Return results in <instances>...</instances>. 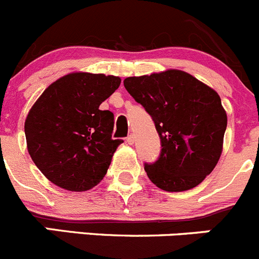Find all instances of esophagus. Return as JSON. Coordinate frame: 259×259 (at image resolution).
Returning a JSON list of instances; mask_svg holds the SVG:
<instances>
[{
	"label": "esophagus",
	"instance_id": "obj_1",
	"mask_svg": "<svg viewBox=\"0 0 259 259\" xmlns=\"http://www.w3.org/2000/svg\"><path fill=\"white\" fill-rule=\"evenodd\" d=\"M125 142H127L128 145H134V142H135V136H134V135H130V136H128L127 139H125Z\"/></svg>",
	"mask_w": 259,
	"mask_h": 259
}]
</instances>
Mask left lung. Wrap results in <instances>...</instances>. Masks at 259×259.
<instances>
[{"label":"left lung","instance_id":"1","mask_svg":"<svg viewBox=\"0 0 259 259\" xmlns=\"http://www.w3.org/2000/svg\"><path fill=\"white\" fill-rule=\"evenodd\" d=\"M124 88L152 117L161 140L154 164H145L150 181L166 192L198 186L223 152L228 117L213 89L181 70L134 76Z\"/></svg>","mask_w":259,"mask_h":259}]
</instances>
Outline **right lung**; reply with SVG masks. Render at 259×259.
Instances as JSON below:
<instances>
[{
  "label": "right lung",
  "instance_id": "obj_1",
  "mask_svg": "<svg viewBox=\"0 0 259 259\" xmlns=\"http://www.w3.org/2000/svg\"><path fill=\"white\" fill-rule=\"evenodd\" d=\"M120 78L72 72L43 91L25 119L28 151L48 181L72 192L97 186L122 140H113L114 115L100 110Z\"/></svg>",
  "mask_w": 259,
  "mask_h": 259
}]
</instances>
